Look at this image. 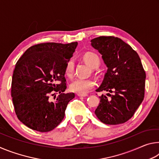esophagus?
<instances>
[{"instance_id": "esophagus-1", "label": "esophagus", "mask_w": 159, "mask_h": 159, "mask_svg": "<svg viewBox=\"0 0 159 159\" xmlns=\"http://www.w3.org/2000/svg\"><path fill=\"white\" fill-rule=\"evenodd\" d=\"M77 95L79 96V97H86V96H88V94H80V93H78Z\"/></svg>"}]
</instances>
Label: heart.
Here are the masks:
<instances>
[{"instance_id": "heart-1", "label": "heart", "mask_w": 159, "mask_h": 159, "mask_svg": "<svg viewBox=\"0 0 159 159\" xmlns=\"http://www.w3.org/2000/svg\"><path fill=\"white\" fill-rule=\"evenodd\" d=\"M85 61L93 68H97L100 64V60L99 56L96 53L88 52L85 53L84 56ZM75 64L73 59H70L67 61L65 66V74L68 77H72L74 73ZM96 83L92 79H83V78H77L74 79L70 84V89L73 92L85 94L88 91L95 87Z\"/></svg>"}]
</instances>
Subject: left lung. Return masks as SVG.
I'll use <instances>...</instances> for the list:
<instances>
[{"label": "left lung", "mask_w": 159, "mask_h": 159, "mask_svg": "<svg viewBox=\"0 0 159 159\" xmlns=\"http://www.w3.org/2000/svg\"><path fill=\"white\" fill-rule=\"evenodd\" d=\"M91 45L102 55L108 67L97 91L112 93L99 97L95 114L105 124L124 123L133 117L144 99L146 73L140 58L135 50L117 37L99 36L91 40Z\"/></svg>", "instance_id": "1"}]
</instances>
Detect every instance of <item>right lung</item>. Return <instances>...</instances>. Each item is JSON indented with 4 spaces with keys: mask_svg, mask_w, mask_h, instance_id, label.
<instances>
[{
    "mask_svg": "<svg viewBox=\"0 0 159 159\" xmlns=\"http://www.w3.org/2000/svg\"><path fill=\"white\" fill-rule=\"evenodd\" d=\"M77 45H34L16 64L11 85L13 105L18 119L32 130L49 132L63 120L67 104L75 97L74 93H64L65 66ZM55 92L59 93L57 98Z\"/></svg>",
    "mask_w": 159,
    "mask_h": 159,
    "instance_id": "add662e5",
    "label": "right lung"
}]
</instances>
